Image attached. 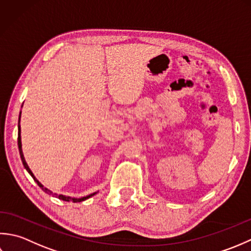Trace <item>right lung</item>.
<instances>
[{
	"label": "right lung",
	"instance_id": "obj_1",
	"mask_svg": "<svg viewBox=\"0 0 251 251\" xmlns=\"http://www.w3.org/2000/svg\"><path fill=\"white\" fill-rule=\"evenodd\" d=\"M22 107H23V106H22ZM20 115H22V111H20L19 119H18V150H19V154H20V158H22V161H23V165H24L25 169L28 171L29 175L33 177V180L38 183V185H39L41 188H42V190H43L45 193L49 194V195H52L53 197H57V198L61 199V201H73L74 202H80V201H85V199H88V198H90V197H92V196H94L97 192H96V193H93V194H90V195H88V196L81 197V198H73V197L65 196V195H57V194H55V193H53L52 191H50L49 188L44 187V186L42 185V184H41V183L37 180V177L34 176L32 171L30 170V168H29V166L27 165V162H25V157H24V152H23V148H22V136H20Z\"/></svg>",
	"mask_w": 251,
	"mask_h": 251
}]
</instances>
